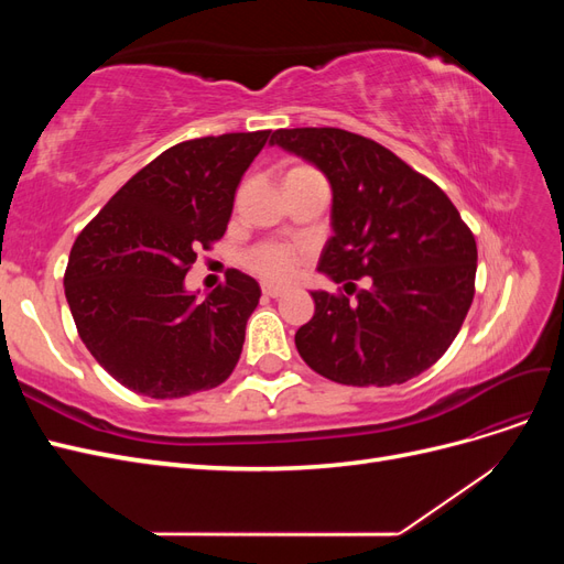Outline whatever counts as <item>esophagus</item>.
Segmentation results:
<instances>
[{"label": "esophagus", "mask_w": 564, "mask_h": 564, "mask_svg": "<svg viewBox=\"0 0 564 564\" xmlns=\"http://www.w3.org/2000/svg\"><path fill=\"white\" fill-rule=\"evenodd\" d=\"M261 289H263V294L270 296V299H280V296L286 292L284 286H280V284H268V282H265Z\"/></svg>", "instance_id": "obj_1"}]
</instances>
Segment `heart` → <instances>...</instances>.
Returning <instances> with one entry per match:
<instances>
[{
	"label": "heart",
	"mask_w": 564,
	"mask_h": 564,
	"mask_svg": "<svg viewBox=\"0 0 564 564\" xmlns=\"http://www.w3.org/2000/svg\"><path fill=\"white\" fill-rule=\"evenodd\" d=\"M305 169V166H296ZM292 169V172H296ZM301 261V249L286 245H263L249 253V268L259 272L265 280H286L294 275V270Z\"/></svg>",
	"instance_id": "heart-1"
}]
</instances>
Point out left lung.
<instances>
[{
  "mask_svg": "<svg viewBox=\"0 0 564 564\" xmlns=\"http://www.w3.org/2000/svg\"><path fill=\"white\" fill-rule=\"evenodd\" d=\"M270 145L315 164L332 185L334 235L317 270L348 296L311 292L315 315L296 332L305 365L346 386L419 377L452 346L475 294V237L452 199L388 148L344 129H278ZM360 276L370 286L357 293Z\"/></svg>",
  "mask_w": 564,
  "mask_h": 564,
  "instance_id": "left-lung-1",
  "label": "left lung"
}]
</instances>
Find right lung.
Wrapping results in <instances>:
<instances>
[{
  "label": "right lung",
  "mask_w": 564,
  "mask_h": 564,
  "mask_svg": "<svg viewBox=\"0 0 564 564\" xmlns=\"http://www.w3.org/2000/svg\"><path fill=\"white\" fill-rule=\"evenodd\" d=\"M270 131L164 150L79 232L65 299L79 338L124 388L174 400L224 383L240 360L261 286L240 270L207 296L187 292L197 249L224 237L235 191Z\"/></svg>",
  "instance_id": "obj_1"
}]
</instances>
